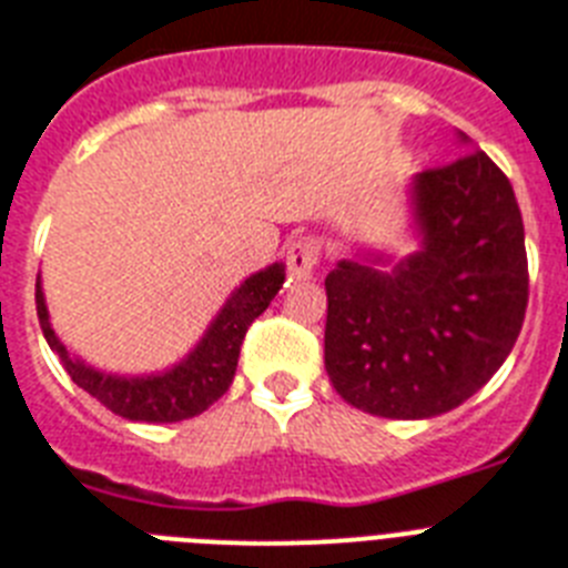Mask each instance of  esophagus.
Segmentation results:
<instances>
[{"instance_id": "esophagus-1", "label": "esophagus", "mask_w": 568, "mask_h": 568, "mask_svg": "<svg viewBox=\"0 0 568 568\" xmlns=\"http://www.w3.org/2000/svg\"><path fill=\"white\" fill-rule=\"evenodd\" d=\"M285 265H288V280H312L317 265V242L312 239H297L285 251Z\"/></svg>"}]
</instances>
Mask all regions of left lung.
<instances>
[{
  "label": "left lung",
  "instance_id": "left-lung-1",
  "mask_svg": "<svg viewBox=\"0 0 568 568\" xmlns=\"http://www.w3.org/2000/svg\"><path fill=\"white\" fill-rule=\"evenodd\" d=\"M464 156L414 174L417 251H364L326 274L324 364L353 408L426 419L458 408L510 356L528 306L514 186L458 133Z\"/></svg>",
  "mask_w": 568,
  "mask_h": 568
}]
</instances>
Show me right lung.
Here are the masks:
<instances>
[{
    "label": "right lung",
    "instance_id": "obj_1",
    "mask_svg": "<svg viewBox=\"0 0 568 568\" xmlns=\"http://www.w3.org/2000/svg\"><path fill=\"white\" fill-rule=\"evenodd\" d=\"M283 262H274L268 268L247 276L224 300L219 315L212 317L201 341L186 356L165 371L140 373V376L99 371L84 358H78L52 329L40 276H37V317H40L45 344L60 358L63 371L72 376L78 388L95 396L104 408L133 423H180V419L197 417L215 399L227 394L236 376L244 332L271 306V300L283 288Z\"/></svg>",
    "mask_w": 568,
    "mask_h": 568
}]
</instances>
